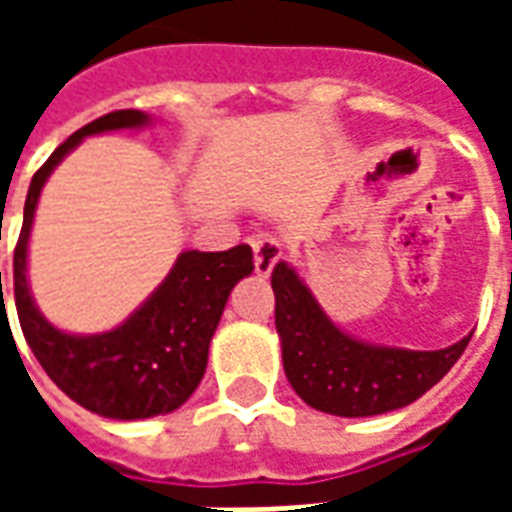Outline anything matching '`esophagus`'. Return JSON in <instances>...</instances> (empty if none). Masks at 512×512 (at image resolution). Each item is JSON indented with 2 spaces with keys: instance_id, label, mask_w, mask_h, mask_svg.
I'll return each mask as SVG.
<instances>
[{
  "instance_id": "esophagus-1",
  "label": "esophagus",
  "mask_w": 512,
  "mask_h": 512,
  "mask_svg": "<svg viewBox=\"0 0 512 512\" xmlns=\"http://www.w3.org/2000/svg\"><path fill=\"white\" fill-rule=\"evenodd\" d=\"M249 246L255 252V271L260 277H268L274 271V266H277L279 257H282V244H279L274 235L255 233L249 235Z\"/></svg>"
}]
</instances>
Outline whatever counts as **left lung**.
<instances>
[{"label": "left lung", "instance_id": "1", "mask_svg": "<svg viewBox=\"0 0 512 512\" xmlns=\"http://www.w3.org/2000/svg\"><path fill=\"white\" fill-rule=\"evenodd\" d=\"M271 288L285 376L307 406L334 417H373L414 403L472 340L469 334L441 351L378 348L340 332L285 263L274 266Z\"/></svg>", "mask_w": 512, "mask_h": 512}]
</instances>
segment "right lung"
<instances>
[{"instance_id":"1","label":"right lung","mask_w":512,"mask_h":512,"mask_svg":"<svg viewBox=\"0 0 512 512\" xmlns=\"http://www.w3.org/2000/svg\"><path fill=\"white\" fill-rule=\"evenodd\" d=\"M147 115L120 109L68 136L35 172L24 202V224L13 252V293L21 332L43 370L65 395L101 417L145 419L183 406L202 381L208 345L238 279L252 274V249L183 252L161 288L115 332L73 337L43 321L27 288V238L40 189L82 136L136 128ZM2 293V274H0Z\"/></svg>"}]
</instances>
